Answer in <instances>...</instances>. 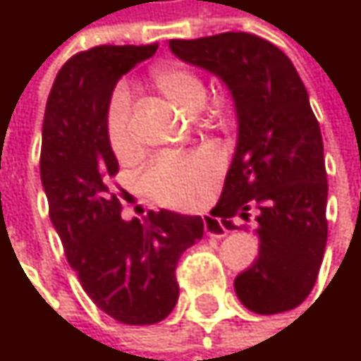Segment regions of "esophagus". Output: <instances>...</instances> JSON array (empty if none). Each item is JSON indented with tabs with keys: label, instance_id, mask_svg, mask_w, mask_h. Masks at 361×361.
I'll list each match as a JSON object with an SVG mask.
<instances>
[{
	"label": "esophagus",
	"instance_id": "obj_1",
	"mask_svg": "<svg viewBox=\"0 0 361 361\" xmlns=\"http://www.w3.org/2000/svg\"><path fill=\"white\" fill-rule=\"evenodd\" d=\"M202 228H204V234L207 236H213V238H224L228 234V228L221 224V219L211 217V215H204L202 217Z\"/></svg>",
	"mask_w": 361,
	"mask_h": 361
}]
</instances>
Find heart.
Returning a JSON list of instances; mask_svg holds the SVG:
<instances>
[{"mask_svg": "<svg viewBox=\"0 0 361 361\" xmlns=\"http://www.w3.org/2000/svg\"><path fill=\"white\" fill-rule=\"evenodd\" d=\"M152 81L181 110L198 112L207 100V85L198 73L183 64H163L154 68ZM106 140L118 159L135 150L131 131V94L127 85H116L106 109ZM221 176V159L211 150L183 154H161L150 161L142 173L144 192L157 202L173 209H192L207 198L213 183Z\"/></svg>", "mask_w": 361, "mask_h": 361, "instance_id": "b5f03b06", "label": "heart"}]
</instances>
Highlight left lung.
<instances>
[{
	"label": "left lung",
	"mask_w": 361,
	"mask_h": 361,
	"mask_svg": "<svg viewBox=\"0 0 361 361\" xmlns=\"http://www.w3.org/2000/svg\"><path fill=\"white\" fill-rule=\"evenodd\" d=\"M183 62L217 75L238 112L236 154L211 213L228 230L234 215L257 209L259 257L236 276L245 307L271 316L295 310L312 293L328 236L324 144L307 90L274 43L251 33L171 39Z\"/></svg>",
	"instance_id": "obj_1"
}]
</instances>
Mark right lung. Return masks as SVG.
<instances>
[{"label": "right lung", "instance_id": "right-lung-1", "mask_svg": "<svg viewBox=\"0 0 361 361\" xmlns=\"http://www.w3.org/2000/svg\"><path fill=\"white\" fill-rule=\"evenodd\" d=\"M157 47L98 45L68 58L47 98L39 161L49 219L83 290L110 318L133 326L171 314L178 261L204 232L198 215L165 209L146 221L121 219L106 109L116 81Z\"/></svg>", "mask_w": 361, "mask_h": 361}]
</instances>
